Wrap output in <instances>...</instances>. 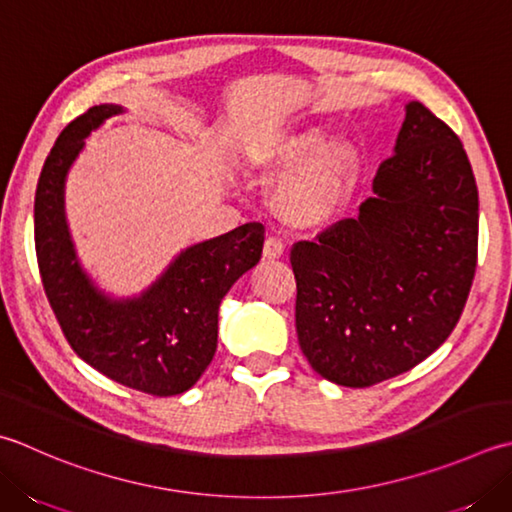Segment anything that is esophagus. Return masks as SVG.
Masks as SVG:
<instances>
[{
    "label": "esophagus",
    "mask_w": 512,
    "mask_h": 512,
    "mask_svg": "<svg viewBox=\"0 0 512 512\" xmlns=\"http://www.w3.org/2000/svg\"><path fill=\"white\" fill-rule=\"evenodd\" d=\"M284 255V242L279 237H268L264 242V257L266 259H279Z\"/></svg>",
    "instance_id": "34e87169"
}]
</instances>
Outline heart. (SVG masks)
Masks as SVG:
<instances>
[{"instance_id":"b5f03b06","label":"heart","mask_w":512,"mask_h":512,"mask_svg":"<svg viewBox=\"0 0 512 512\" xmlns=\"http://www.w3.org/2000/svg\"><path fill=\"white\" fill-rule=\"evenodd\" d=\"M248 164L266 177L290 170L275 188V213L288 226L315 228L342 213L355 186L359 153L346 139L330 142L324 128L299 126L257 144Z\"/></svg>"}]
</instances>
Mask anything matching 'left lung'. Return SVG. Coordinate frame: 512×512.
Returning <instances> with one entry per match:
<instances>
[{
    "label": "left lung",
    "instance_id": "obj_1",
    "mask_svg": "<svg viewBox=\"0 0 512 512\" xmlns=\"http://www.w3.org/2000/svg\"><path fill=\"white\" fill-rule=\"evenodd\" d=\"M357 217L290 250L299 348L315 373L366 388L417 366L457 326L477 268L479 197L459 137L406 104L395 155Z\"/></svg>",
    "mask_w": 512,
    "mask_h": 512
}]
</instances>
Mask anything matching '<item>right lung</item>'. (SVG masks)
Returning a JSON list of instances; mask_svg holds the SVG:
<instances>
[{"label":"right lung","instance_id":"obj_1","mask_svg":"<svg viewBox=\"0 0 512 512\" xmlns=\"http://www.w3.org/2000/svg\"><path fill=\"white\" fill-rule=\"evenodd\" d=\"M122 110L115 104L88 108L50 148L35 193L37 266L66 342L86 364L117 384L170 397L193 386L213 362L219 304L262 257L264 226L250 222L182 250L139 297L102 293L70 242L64 184L90 130Z\"/></svg>","mask_w":512,"mask_h":512}]
</instances>
